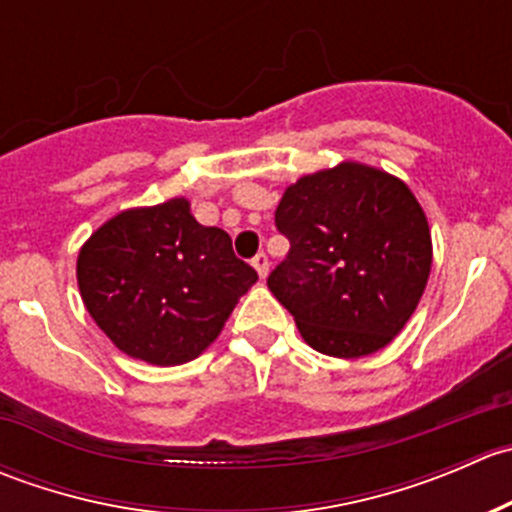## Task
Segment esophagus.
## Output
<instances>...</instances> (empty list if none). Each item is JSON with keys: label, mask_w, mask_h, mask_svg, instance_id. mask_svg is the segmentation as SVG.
<instances>
[{"label": "esophagus", "mask_w": 512, "mask_h": 512, "mask_svg": "<svg viewBox=\"0 0 512 512\" xmlns=\"http://www.w3.org/2000/svg\"><path fill=\"white\" fill-rule=\"evenodd\" d=\"M252 267H255V270H257V275H260L262 280H265V277H267V272H270V260H267V255H265V252H257V255L252 257Z\"/></svg>", "instance_id": "34e87169"}]
</instances>
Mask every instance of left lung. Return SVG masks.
Masks as SVG:
<instances>
[{"label": "left lung", "instance_id": "8db88e82", "mask_svg": "<svg viewBox=\"0 0 512 512\" xmlns=\"http://www.w3.org/2000/svg\"><path fill=\"white\" fill-rule=\"evenodd\" d=\"M275 223L289 255L267 287L304 342L337 359L394 342L421 302L433 260L426 213L409 185L342 160L289 185Z\"/></svg>", "mask_w": 512, "mask_h": 512}]
</instances>
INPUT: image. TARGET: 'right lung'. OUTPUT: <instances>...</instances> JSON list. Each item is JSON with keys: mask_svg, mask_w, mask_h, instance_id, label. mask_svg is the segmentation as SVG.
<instances>
[{"mask_svg": "<svg viewBox=\"0 0 512 512\" xmlns=\"http://www.w3.org/2000/svg\"><path fill=\"white\" fill-rule=\"evenodd\" d=\"M76 280L123 354L178 366L220 337L257 272L237 260L225 230L200 225L188 200L170 198L106 220L79 250Z\"/></svg>", "mask_w": 512, "mask_h": 512, "instance_id": "obj_1", "label": "right lung"}]
</instances>
